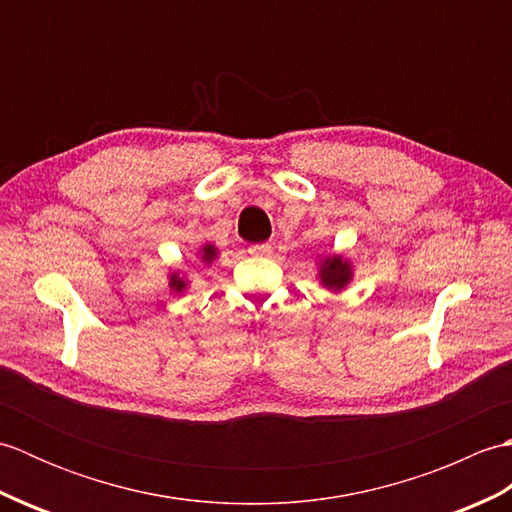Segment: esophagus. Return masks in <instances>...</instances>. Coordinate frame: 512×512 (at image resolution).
Segmentation results:
<instances>
[{
    "instance_id": "1",
    "label": "esophagus",
    "mask_w": 512,
    "mask_h": 512,
    "mask_svg": "<svg viewBox=\"0 0 512 512\" xmlns=\"http://www.w3.org/2000/svg\"><path fill=\"white\" fill-rule=\"evenodd\" d=\"M268 250H270V244L264 242V244H253V246H250L248 253H250V255H266Z\"/></svg>"
}]
</instances>
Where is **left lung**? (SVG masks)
I'll return each instance as SVG.
<instances>
[{"label": "left lung", "mask_w": 512, "mask_h": 512, "mask_svg": "<svg viewBox=\"0 0 512 512\" xmlns=\"http://www.w3.org/2000/svg\"><path fill=\"white\" fill-rule=\"evenodd\" d=\"M319 279L323 288L330 290H343L347 284L352 281V264L350 259H345L341 255H330L321 259L319 266Z\"/></svg>", "instance_id": "left-lung-1"}]
</instances>
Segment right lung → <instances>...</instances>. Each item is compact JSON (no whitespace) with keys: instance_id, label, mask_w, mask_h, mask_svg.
<instances>
[{"instance_id":"add662e5","label":"right lung","mask_w":512,"mask_h":512,"mask_svg":"<svg viewBox=\"0 0 512 512\" xmlns=\"http://www.w3.org/2000/svg\"><path fill=\"white\" fill-rule=\"evenodd\" d=\"M200 257H202L204 264H211L213 259L217 257V248L213 244H204L202 250H200ZM169 288L173 292H182L184 288H187V281H184V277H180L178 273H171L169 275Z\"/></svg>"}]
</instances>
